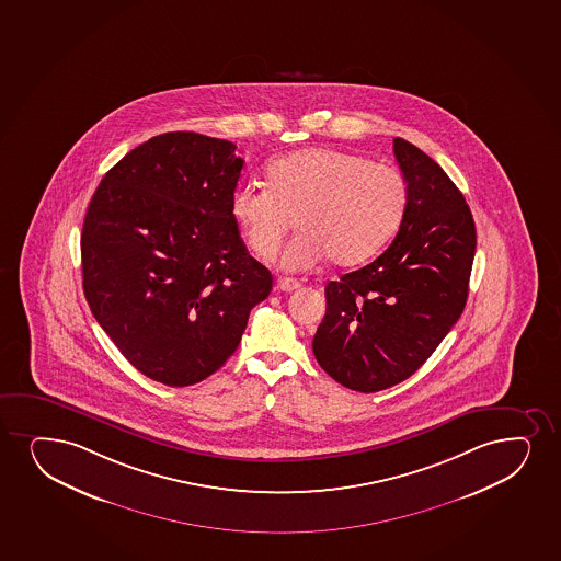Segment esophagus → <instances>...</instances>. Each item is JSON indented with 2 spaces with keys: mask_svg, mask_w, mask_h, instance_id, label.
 I'll list each match as a JSON object with an SVG mask.
<instances>
[{
  "mask_svg": "<svg viewBox=\"0 0 561 561\" xmlns=\"http://www.w3.org/2000/svg\"><path fill=\"white\" fill-rule=\"evenodd\" d=\"M300 287L297 279H293V277H279L277 279L276 289L284 290V293H290V290H297Z\"/></svg>",
  "mask_w": 561,
  "mask_h": 561,
  "instance_id": "obj_1",
  "label": "esophagus"
}]
</instances>
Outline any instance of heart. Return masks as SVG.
<instances>
[{
    "instance_id": "heart-1",
    "label": "heart",
    "mask_w": 561,
    "mask_h": 561,
    "mask_svg": "<svg viewBox=\"0 0 561 561\" xmlns=\"http://www.w3.org/2000/svg\"><path fill=\"white\" fill-rule=\"evenodd\" d=\"M408 184L394 167L340 148H306L266 167V185L240 184L231 214L250 250L276 255L293 229L298 237L285 253L290 271L324 259L355 266L377 255L402 225Z\"/></svg>"
}]
</instances>
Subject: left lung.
Here are the masks:
<instances>
[{"instance_id":"1","label":"left lung","mask_w":561,"mask_h":561,"mask_svg":"<svg viewBox=\"0 0 561 561\" xmlns=\"http://www.w3.org/2000/svg\"><path fill=\"white\" fill-rule=\"evenodd\" d=\"M408 208L374 263L324 287L327 313L313 355L334 381L358 392L413 376L468 300L477 231L466 198L434 159L396 137Z\"/></svg>"}]
</instances>
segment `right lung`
Here are the masks:
<instances>
[{
	"mask_svg": "<svg viewBox=\"0 0 561 561\" xmlns=\"http://www.w3.org/2000/svg\"><path fill=\"white\" fill-rule=\"evenodd\" d=\"M193 131L146 140L106 172L80 253L90 310L140 374L187 387L237 351L272 274L231 214L244 159Z\"/></svg>",
	"mask_w": 561,
	"mask_h": 561,
	"instance_id": "right-lung-1",
	"label": "right lung"
}]
</instances>
